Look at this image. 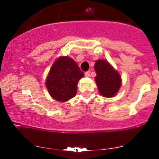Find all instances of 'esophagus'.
<instances>
[{"label": "esophagus", "instance_id": "1", "mask_svg": "<svg viewBox=\"0 0 159 159\" xmlns=\"http://www.w3.org/2000/svg\"><path fill=\"white\" fill-rule=\"evenodd\" d=\"M90 73H91V71H90V70H88V71L84 72V75H85L86 77H89L90 76Z\"/></svg>", "mask_w": 159, "mask_h": 159}]
</instances>
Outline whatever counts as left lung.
<instances>
[{
	"mask_svg": "<svg viewBox=\"0 0 159 159\" xmlns=\"http://www.w3.org/2000/svg\"><path fill=\"white\" fill-rule=\"evenodd\" d=\"M94 69L97 74L95 81L100 94L106 98L115 95L121 84L119 74L108 62L104 60H98L95 62Z\"/></svg>",
	"mask_w": 159,
	"mask_h": 159,
	"instance_id": "1",
	"label": "left lung"
}]
</instances>
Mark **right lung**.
I'll list each match as a JSON object with an SVG mask.
<instances>
[{"label":"right lung","instance_id":"right-lung-1","mask_svg":"<svg viewBox=\"0 0 159 159\" xmlns=\"http://www.w3.org/2000/svg\"><path fill=\"white\" fill-rule=\"evenodd\" d=\"M84 76L78 64L68 57H61L51 67L46 86L51 97L59 102H66L75 97L78 81Z\"/></svg>","mask_w":159,"mask_h":159}]
</instances>
